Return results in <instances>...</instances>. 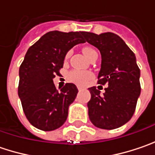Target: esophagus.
I'll return each mask as SVG.
<instances>
[{"label": "esophagus", "instance_id": "obj_1", "mask_svg": "<svg viewBox=\"0 0 155 155\" xmlns=\"http://www.w3.org/2000/svg\"><path fill=\"white\" fill-rule=\"evenodd\" d=\"M83 89H84V87L78 86V91H81V90H83Z\"/></svg>", "mask_w": 155, "mask_h": 155}]
</instances>
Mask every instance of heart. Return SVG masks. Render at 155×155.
Masks as SVG:
<instances>
[{
    "mask_svg": "<svg viewBox=\"0 0 155 155\" xmlns=\"http://www.w3.org/2000/svg\"><path fill=\"white\" fill-rule=\"evenodd\" d=\"M83 52L88 58H90L92 55L97 53V51H95L94 49L90 48V47L84 48ZM91 78H92V73L91 72L86 71H78V70L71 71L68 76L69 80L73 82V83H76L78 84H84L87 81L90 80Z\"/></svg>",
    "mask_w": 155,
    "mask_h": 155,
    "instance_id": "obj_1",
    "label": "heart"
}]
</instances>
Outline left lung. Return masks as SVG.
Segmentation results:
<instances>
[{
  "instance_id": "1",
  "label": "left lung",
  "mask_w": 155,
  "mask_h": 155,
  "mask_svg": "<svg viewBox=\"0 0 155 155\" xmlns=\"http://www.w3.org/2000/svg\"><path fill=\"white\" fill-rule=\"evenodd\" d=\"M83 35L102 56L97 83L108 84L104 95L95 86L89 88L91 95L87 104L90 120L99 128H119L133 116L140 94V72L134 53L115 33L98 35L84 32Z\"/></svg>"
}]
</instances>
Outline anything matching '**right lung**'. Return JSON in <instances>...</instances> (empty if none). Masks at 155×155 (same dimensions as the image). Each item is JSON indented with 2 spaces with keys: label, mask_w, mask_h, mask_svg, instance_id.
Instances as JSON below:
<instances>
[{
  "label": "right lung",
  "mask_w": 155,
  "mask_h": 155,
  "mask_svg": "<svg viewBox=\"0 0 155 155\" xmlns=\"http://www.w3.org/2000/svg\"><path fill=\"white\" fill-rule=\"evenodd\" d=\"M84 33L51 31L27 50L19 71L18 95L27 120L35 128L51 131L66 121L78 91L71 83L58 91L53 78L60 74L69 50L85 42Z\"/></svg>",
  "instance_id": "1"
}]
</instances>
